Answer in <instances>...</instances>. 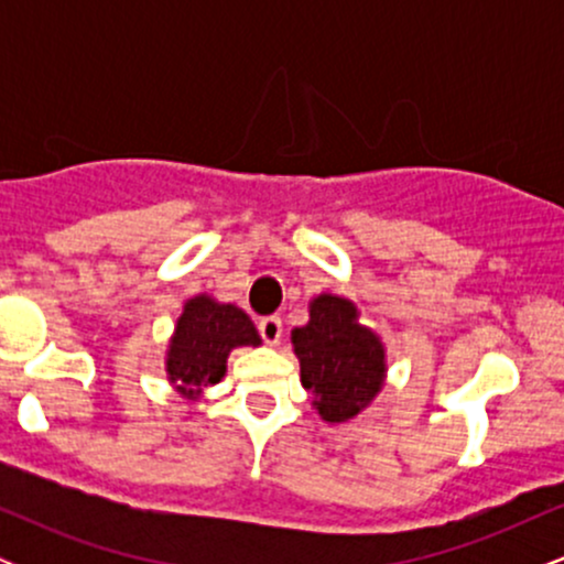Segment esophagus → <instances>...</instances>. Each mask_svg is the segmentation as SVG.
<instances>
[{"mask_svg": "<svg viewBox=\"0 0 564 564\" xmlns=\"http://www.w3.org/2000/svg\"><path fill=\"white\" fill-rule=\"evenodd\" d=\"M260 336L264 339V345L275 347L278 341H281V336H283V323H281V318H278V315H270V318H262V321H260Z\"/></svg>", "mask_w": 564, "mask_h": 564, "instance_id": "34e87169", "label": "esophagus"}]
</instances>
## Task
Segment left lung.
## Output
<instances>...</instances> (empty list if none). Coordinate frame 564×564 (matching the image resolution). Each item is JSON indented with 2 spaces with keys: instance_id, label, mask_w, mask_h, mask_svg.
<instances>
[{
  "instance_id": "8db88e82",
  "label": "left lung",
  "mask_w": 564,
  "mask_h": 564,
  "mask_svg": "<svg viewBox=\"0 0 564 564\" xmlns=\"http://www.w3.org/2000/svg\"><path fill=\"white\" fill-rule=\"evenodd\" d=\"M302 387L328 424H345L371 405L384 387L387 352L373 328L360 323L355 302L336 294L310 300V321L291 332Z\"/></svg>"
}]
</instances>
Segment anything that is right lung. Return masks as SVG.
Instances as JSON below:
<instances>
[{"label":"right lung","mask_w":564,"mask_h":564,"mask_svg":"<svg viewBox=\"0 0 564 564\" xmlns=\"http://www.w3.org/2000/svg\"><path fill=\"white\" fill-rule=\"evenodd\" d=\"M260 345V334L241 307L209 294L191 296L166 347V379L177 394L198 400L206 387L225 377L232 349Z\"/></svg>","instance_id":"obj_1"}]
</instances>
